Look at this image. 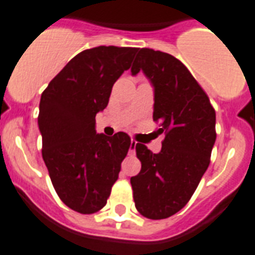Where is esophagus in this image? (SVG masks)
<instances>
[{
  "mask_svg": "<svg viewBox=\"0 0 255 255\" xmlns=\"http://www.w3.org/2000/svg\"><path fill=\"white\" fill-rule=\"evenodd\" d=\"M135 146H136V140H134V139L130 140V151H131V152H134V150H135Z\"/></svg>",
  "mask_w": 255,
  "mask_h": 255,
  "instance_id": "esophagus-1",
  "label": "esophagus"
}]
</instances>
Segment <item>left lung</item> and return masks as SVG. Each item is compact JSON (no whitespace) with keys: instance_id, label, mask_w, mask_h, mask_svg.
<instances>
[{"instance_id":"8db88e82","label":"left lung","mask_w":255,"mask_h":255,"mask_svg":"<svg viewBox=\"0 0 255 255\" xmlns=\"http://www.w3.org/2000/svg\"><path fill=\"white\" fill-rule=\"evenodd\" d=\"M142 70L153 87V121L165 138L160 152L136 143L142 168L130 178L136 210L159 220L174 215L194 194L210 164L216 132L215 111L198 82L176 57L142 48L131 74Z\"/></svg>"}]
</instances>
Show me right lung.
Here are the masks:
<instances>
[{"mask_svg": "<svg viewBox=\"0 0 255 255\" xmlns=\"http://www.w3.org/2000/svg\"><path fill=\"white\" fill-rule=\"evenodd\" d=\"M136 50L113 45L83 50L41 94L37 124L44 163L61 201L81 214L104 207L130 148L126 132L98 134L95 117L107 108L115 82Z\"/></svg>", "mask_w": 255, "mask_h": 255, "instance_id": "obj_1", "label": "right lung"}]
</instances>
